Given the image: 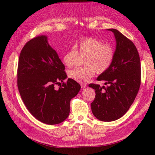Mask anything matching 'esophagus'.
<instances>
[{
	"label": "esophagus",
	"mask_w": 155,
	"mask_h": 155,
	"mask_svg": "<svg viewBox=\"0 0 155 155\" xmlns=\"http://www.w3.org/2000/svg\"><path fill=\"white\" fill-rule=\"evenodd\" d=\"M81 86L82 88H85V87H87L86 84H81Z\"/></svg>",
	"instance_id": "34e87169"
}]
</instances>
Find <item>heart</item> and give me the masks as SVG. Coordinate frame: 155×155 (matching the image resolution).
Returning <instances> with one entry per match:
<instances>
[{
  "label": "heart",
  "mask_w": 155,
  "mask_h": 155,
  "mask_svg": "<svg viewBox=\"0 0 155 155\" xmlns=\"http://www.w3.org/2000/svg\"><path fill=\"white\" fill-rule=\"evenodd\" d=\"M79 54H87L84 64L87 66L76 67L69 70L68 76L78 82H87L95 75L105 72L112 63L114 58V50L109 44H104L94 37H87L77 41L74 47L63 55L65 65L73 66Z\"/></svg>",
  "instance_id": "obj_1"
}]
</instances>
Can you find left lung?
Here are the masks:
<instances>
[{"instance_id": "1", "label": "left lung", "mask_w": 155, "mask_h": 155, "mask_svg": "<svg viewBox=\"0 0 155 155\" xmlns=\"http://www.w3.org/2000/svg\"><path fill=\"white\" fill-rule=\"evenodd\" d=\"M116 39L114 58L110 67L97 78L104 81L101 87L89 84L96 96L91 104L92 114L103 121H115L122 117L133 104L138 92L141 67L138 50L132 41L116 29H107Z\"/></svg>"}]
</instances>
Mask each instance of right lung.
Segmentation results:
<instances>
[{
  "instance_id": "obj_1",
  "label": "right lung",
  "mask_w": 155,
  "mask_h": 155,
  "mask_svg": "<svg viewBox=\"0 0 155 155\" xmlns=\"http://www.w3.org/2000/svg\"><path fill=\"white\" fill-rule=\"evenodd\" d=\"M64 70V64L46 35L34 37L21 50L17 70L18 91L27 109L44 124L55 125L66 120L70 100L81 89L70 78L55 88L67 78Z\"/></svg>"
}]
</instances>
